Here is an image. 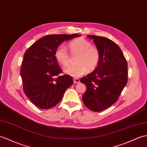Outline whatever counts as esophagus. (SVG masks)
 <instances>
[{
	"label": "esophagus",
	"mask_w": 147,
	"mask_h": 147,
	"mask_svg": "<svg viewBox=\"0 0 147 147\" xmlns=\"http://www.w3.org/2000/svg\"><path fill=\"white\" fill-rule=\"evenodd\" d=\"M73 81H74V83H79L80 82V80L78 79V78H74Z\"/></svg>",
	"instance_id": "34e87169"
}]
</instances>
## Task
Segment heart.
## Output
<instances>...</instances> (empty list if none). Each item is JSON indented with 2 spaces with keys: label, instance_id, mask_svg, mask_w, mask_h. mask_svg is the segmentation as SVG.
Masks as SVG:
<instances>
[{
  "label": "heart",
  "instance_id": "b5f03b06",
  "mask_svg": "<svg viewBox=\"0 0 147 147\" xmlns=\"http://www.w3.org/2000/svg\"><path fill=\"white\" fill-rule=\"evenodd\" d=\"M70 53L73 56L78 55L77 64L68 67L64 72L73 77H79L86 73L88 69L93 71L98 67L100 61L99 50L92 44L83 37L74 39L69 43ZM54 56L56 61L64 67L67 66L71 62V56L66 47L63 45L58 46Z\"/></svg>",
  "mask_w": 147,
  "mask_h": 147
}]
</instances>
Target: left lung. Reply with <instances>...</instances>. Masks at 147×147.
Returning <instances> with one entry per match:
<instances>
[{"label":"left lung","mask_w":147,"mask_h":147,"mask_svg":"<svg viewBox=\"0 0 147 147\" xmlns=\"http://www.w3.org/2000/svg\"><path fill=\"white\" fill-rule=\"evenodd\" d=\"M100 53L98 67L81 82L87 90L83 101L89 110L99 112L110 107L120 96L128 81V64L121 49L107 37L88 35Z\"/></svg>","instance_id":"left-lung-1"}]
</instances>
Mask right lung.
<instances>
[{"label":"right lung","mask_w":147,"mask_h":147,"mask_svg":"<svg viewBox=\"0 0 147 147\" xmlns=\"http://www.w3.org/2000/svg\"><path fill=\"white\" fill-rule=\"evenodd\" d=\"M79 34H53L44 36L30 46L24 55L20 69L23 90L37 107L47 110L62 100L64 92L73 83L69 75L62 73L54 52L64 40Z\"/></svg>","instance_id":"obj_1"}]
</instances>
